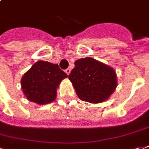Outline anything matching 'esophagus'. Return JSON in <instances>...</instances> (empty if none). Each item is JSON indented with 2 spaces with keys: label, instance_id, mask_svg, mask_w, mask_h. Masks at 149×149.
<instances>
[{
  "label": "esophagus",
  "instance_id": "obj_1",
  "mask_svg": "<svg viewBox=\"0 0 149 149\" xmlns=\"http://www.w3.org/2000/svg\"><path fill=\"white\" fill-rule=\"evenodd\" d=\"M70 72H71V70H70V68H68V69H66V70H65V72L67 73V75L70 74Z\"/></svg>",
  "mask_w": 149,
  "mask_h": 149
}]
</instances>
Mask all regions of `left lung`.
<instances>
[{"instance_id": "8db88e82", "label": "left lung", "mask_w": 149, "mask_h": 149, "mask_svg": "<svg viewBox=\"0 0 149 149\" xmlns=\"http://www.w3.org/2000/svg\"><path fill=\"white\" fill-rule=\"evenodd\" d=\"M69 75L77 96L84 102L99 103L114 92L117 83L114 70L92 58L77 60Z\"/></svg>"}]
</instances>
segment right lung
Masks as SVG:
<instances>
[{"mask_svg":"<svg viewBox=\"0 0 149 149\" xmlns=\"http://www.w3.org/2000/svg\"><path fill=\"white\" fill-rule=\"evenodd\" d=\"M67 74L58 64L38 61L22 78V91L27 99L39 105L53 102L56 90Z\"/></svg>","mask_w":149,"mask_h":149,"instance_id":"1","label":"right lung"}]
</instances>
